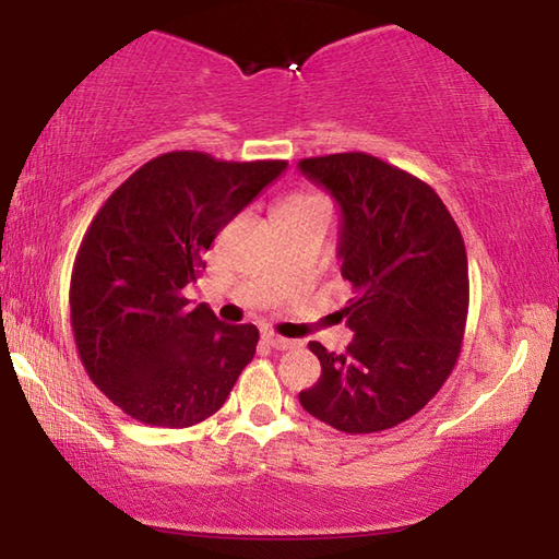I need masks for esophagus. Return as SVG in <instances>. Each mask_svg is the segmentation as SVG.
I'll return each mask as SVG.
<instances>
[{"label":"esophagus","instance_id":"esophagus-1","mask_svg":"<svg viewBox=\"0 0 559 559\" xmlns=\"http://www.w3.org/2000/svg\"><path fill=\"white\" fill-rule=\"evenodd\" d=\"M264 343L266 346H271V348H276V350H288V348H298V341H290V338H283V336H278V334H271V331H266L264 336Z\"/></svg>","mask_w":559,"mask_h":559}]
</instances>
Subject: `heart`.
<instances>
[{
	"label": "heart",
	"mask_w": 559,
	"mask_h": 559,
	"mask_svg": "<svg viewBox=\"0 0 559 559\" xmlns=\"http://www.w3.org/2000/svg\"><path fill=\"white\" fill-rule=\"evenodd\" d=\"M317 197H307V194H302V197H295V199H290L288 204H305V201H314Z\"/></svg>",
	"instance_id": "heart-1"
}]
</instances>
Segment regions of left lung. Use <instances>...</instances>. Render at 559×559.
Segmentation results:
<instances>
[{
	"mask_svg": "<svg viewBox=\"0 0 559 559\" xmlns=\"http://www.w3.org/2000/svg\"><path fill=\"white\" fill-rule=\"evenodd\" d=\"M300 173L341 206V276L353 286L346 353L310 341L322 377L302 408L348 435L382 432L425 408L461 353L468 259L444 201L370 153L302 158Z\"/></svg>",
	"mask_w": 559,
	"mask_h": 559,
	"instance_id": "8db88e82",
	"label": "left lung"
}]
</instances>
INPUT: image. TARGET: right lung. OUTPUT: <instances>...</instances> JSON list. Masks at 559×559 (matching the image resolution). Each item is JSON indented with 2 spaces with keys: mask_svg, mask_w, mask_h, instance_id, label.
<instances>
[{
  "mask_svg": "<svg viewBox=\"0 0 559 559\" xmlns=\"http://www.w3.org/2000/svg\"><path fill=\"white\" fill-rule=\"evenodd\" d=\"M286 168L170 151L129 175L91 221L71 271V331L93 384L134 420H206L254 358L259 329L218 322L185 288L216 235Z\"/></svg>",
  "mask_w": 559,
  "mask_h": 559,
  "instance_id": "right-lung-1",
  "label": "right lung"
}]
</instances>
